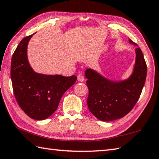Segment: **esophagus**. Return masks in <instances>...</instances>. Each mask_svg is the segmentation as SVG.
<instances>
[{
    "label": "esophagus",
    "mask_w": 159,
    "mask_h": 159,
    "mask_svg": "<svg viewBox=\"0 0 159 159\" xmlns=\"http://www.w3.org/2000/svg\"><path fill=\"white\" fill-rule=\"evenodd\" d=\"M77 79L79 82H83L84 80H85V79H84V76L82 74H79V75H78Z\"/></svg>",
    "instance_id": "34e87169"
}]
</instances>
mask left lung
Instances as JSON below:
<instances>
[{"mask_svg": "<svg viewBox=\"0 0 159 159\" xmlns=\"http://www.w3.org/2000/svg\"><path fill=\"white\" fill-rule=\"evenodd\" d=\"M130 43L137 45L131 39ZM147 76V65L141 49L136 48V62L128 79L114 82L91 69L85 71L89 89V110L98 119L111 121L120 119L134 107L141 96Z\"/></svg>", "mask_w": 159, "mask_h": 159, "instance_id": "left-lung-1", "label": "left lung"}]
</instances>
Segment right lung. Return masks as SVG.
<instances>
[{"instance_id": "add662e5", "label": "right lung", "mask_w": 159, "mask_h": 159, "mask_svg": "<svg viewBox=\"0 0 159 159\" xmlns=\"http://www.w3.org/2000/svg\"><path fill=\"white\" fill-rule=\"evenodd\" d=\"M32 36L22 39L12 55V88L16 100L24 112L32 119L44 120L57 110L62 96L75 83L77 77L35 72L27 56V45Z\"/></svg>"}]
</instances>
